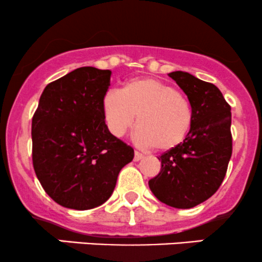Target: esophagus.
<instances>
[{"instance_id":"esophagus-1","label":"esophagus","mask_w":262,"mask_h":262,"mask_svg":"<svg viewBox=\"0 0 262 262\" xmlns=\"http://www.w3.org/2000/svg\"><path fill=\"white\" fill-rule=\"evenodd\" d=\"M143 158H144V155L141 154V152H139V151L134 152V161H140Z\"/></svg>"}]
</instances>
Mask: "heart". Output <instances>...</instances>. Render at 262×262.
<instances>
[{"label": "heart", "mask_w": 262, "mask_h": 262, "mask_svg": "<svg viewBox=\"0 0 262 262\" xmlns=\"http://www.w3.org/2000/svg\"><path fill=\"white\" fill-rule=\"evenodd\" d=\"M103 113L110 130L122 137L137 118L135 141L160 151L176 149L193 124V111L175 87L151 77L129 80L119 91L103 98Z\"/></svg>", "instance_id": "b5f03b06"}]
</instances>
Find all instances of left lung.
<instances>
[{
	"instance_id": "8db88e82",
	"label": "left lung",
	"mask_w": 262,
	"mask_h": 262,
	"mask_svg": "<svg viewBox=\"0 0 262 262\" xmlns=\"http://www.w3.org/2000/svg\"><path fill=\"white\" fill-rule=\"evenodd\" d=\"M169 76L187 96L193 124L185 141L159 156L161 170L149 181L154 196L173 208L204 202L223 182L231 156V113L217 86L185 71Z\"/></svg>"
}]
</instances>
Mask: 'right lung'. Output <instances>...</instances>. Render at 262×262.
Returning <instances> with one entry per match:
<instances>
[{
    "label": "right lung",
    "mask_w": 262,
    "mask_h": 262,
    "mask_svg": "<svg viewBox=\"0 0 262 262\" xmlns=\"http://www.w3.org/2000/svg\"><path fill=\"white\" fill-rule=\"evenodd\" d=\"M111 71L83 66L44 89L32 119L33 166L44 191L65 208L86 210L112 196L133 148L108 130L103 98Z\"/></svg>",
    "instance_id": "add662e5"
}]
</instances>
